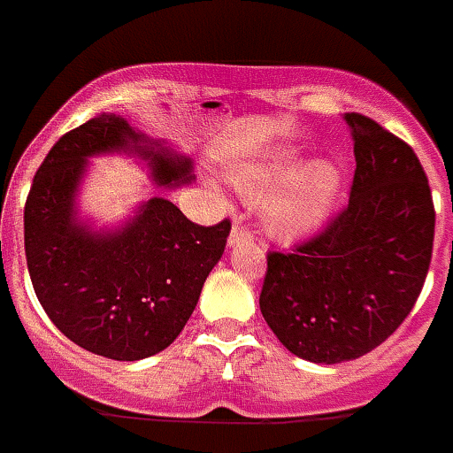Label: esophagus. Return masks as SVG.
Returning <instances> with one entry per match:
<instances>
[{
	"mask_svg": "<svg viewBox=\"0 0 453 453\" xmlns=\"http://www.w3.org/2000/svg\"><path fill=\"white\" fill-rule=\"evenodd\" d=\"M253 239V234H250V230L246 226H243L242 221H234V226H232L230 230V246H234V243H242V242H250Z\"/></svg>",
	"mask_w": 453,
	"mask_h": 453,
	"instance_id": "34e87169",
	"label": "esophagus"
}]
</instances>
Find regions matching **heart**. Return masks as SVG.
<instances>
[{
    "label": "heart",
    "mask_w": 453,
    "mask_h": 453,
    "mask_svg": "<svg viewBox=\"0 0 453 453\" xmlns=\"http://www.w3.org/2000/svg\"><path fill=\"white\" fill-rule=\"evenodd\" d=\"M239 194L250 200L271 196L262 219L278 239L294 242L328 219L342 188V175L330 161H308L296 152H278L266 164L237 173Z\"/></svg>",
    "instance_id": "heart-1"
}]
</instances>
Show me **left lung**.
<instances>
[{
	"instance_id": "left-lung-1",
	"label": "left lung",
	"mask_w": 453,
	"mask_h": 453,
	"mask_svg": "<svg viewBox=\"0 0 453 453\" xmlns=\"http://www.w3.org/2000/svg\"><path fill=\"white\" fill-rule=\"evenodd\" d=\"M356 175L344 210L289 253L271 250L259 310L287 351L337 365L403 324L426 280L435 210L408 143L363 113H344Z\"/></svg>"
}]
</instances>
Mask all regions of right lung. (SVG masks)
I'll return each mask as SVG.
<instances>
[{"mask_svg":"<svg viewBox=\"0 0 453 453\" xmlns=\"http://www.w3.org/2000/svg\"><path fill=\"white\" fill-rule=\"evenodd\" d=\"M111 152L148 161L157 187L194 180L188 157L150 141L123 116L100 113L63 134L38 168L25 204V253L38 301L63 335L132 363L182 333L226 250L230 221L196 226L155 196L116 230H96L80 219L77 196L90 157Z\"/></svg>","mask_w":453,"mask_h":453,"instance_id":"obj_1","label":"right lung"}]
</instances>
